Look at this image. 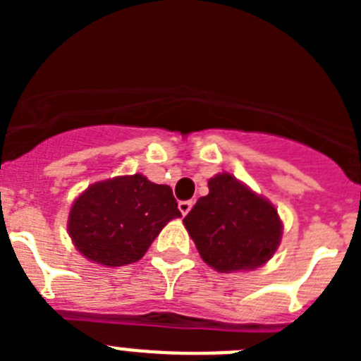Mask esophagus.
<instances>
[{"instance_id": "34e87169", "label": "esophagus", "mask_w": 361, "mask_h": 361, "mask_svg": "<svg viewBox=\"0 0 361 361\" xmlns=\"http://www.w3.org/2000/svg\"><path fill=\"white\" fill-rule=\"evenodd\" d=\"M191 206H193V202H191V200H180V202H178V212L183 213V215H188L191 209Z\"/></svg>"}]
</instances>
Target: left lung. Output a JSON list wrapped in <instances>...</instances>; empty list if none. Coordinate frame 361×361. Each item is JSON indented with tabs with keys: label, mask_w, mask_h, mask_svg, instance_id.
Segmentation results:
<instances>
[{
	"label": "left lung",
	"mask_w": 361,
	"mask_h": 361,
	"mask_svg": "<svg viewBox=\"0 0 361 361\" xmlns=\"http://www.w3.org/2000/svg\"><path fill=\"white\" fill-rule=\"evenodd\" d=\"M208 188L183 220L204 262L220 273L264 266L282 238L275 206L229 173H216Z\"/></svg>",
	"instance_id": "left-lung-1"
}]
</instances>
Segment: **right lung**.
<instances>
[{
    "mask_svg": "<svg viewBox=\"0 0 361 361\" xmlns=\"http://www.w3.org/2000/svg\"><path fill=\"white\" fill-rule=\"evenodd\" d=\"M180 212L173 191L141 173L106 178L73 200L68 235L90 262L106 267L141 260L152 242Z\"/></svg>",
    "mask_w": 361,
    "mask_h": 361,
    "instance_id": "right-lung-1",
    "label": "right lung"
}]
</instances>
